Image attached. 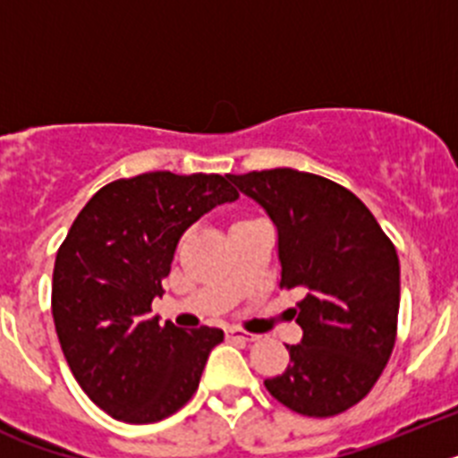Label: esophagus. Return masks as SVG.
Listing matches in <instances>:
<instances>
[{"label":"esophagus","instance_id":"esophagus-1","mask_svg":"<svg viewBox=\"0 0 458 458\" xmlns=\"http://www.w3.org/2000/svg\"><path fill=\"white\" fill-rule=\"evenodd\" d=\"M226 337L242 339V342H257L259 335H250V333H245V330H241V327H229V330H226Z\"/></svg>","mask_w":458,"mask_h":458}]
</instances>
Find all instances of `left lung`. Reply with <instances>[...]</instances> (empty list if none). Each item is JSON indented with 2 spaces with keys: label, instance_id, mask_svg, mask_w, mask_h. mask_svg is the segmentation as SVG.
<instances>
[{
  "label": "left lung",
  "instance_id": "obj_1",
  "mask_svg": "<svg viewBox=\"0 0 458 458\" xmlns=\"http://www.w3.org/2000/svg\"><path fill=\"white\" fill-rule=\"evenodd\" d=\"M277 232L279 284L293 307L301 344L291 365L266 378L277 402L310 418L344 412L374 387L394 349L399 257L371 210L342 185L298 169L229 174Z\"/></svg>",
  "mask_w": 458,
  "mask_h": 458
}]
</instances>
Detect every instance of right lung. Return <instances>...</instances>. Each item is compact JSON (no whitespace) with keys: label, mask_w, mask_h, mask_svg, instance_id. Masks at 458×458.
<instances>
[{"label":"right lung","mask_w":458,"mask_h":458,"mask_svg":"<svg viewBox=\"0 0 458 458\" xmlns=\"http://www.w3.org/2000/svg\"><path fill=\"white\" fill-rule=\"evenodd\" d=\"M238 192L220 174L121 179L93 194L56 252L52 317L72 376L131 424L167 418L199 387L220 327L192 333L151 317L181 236Z\"/></svg>","instance_id":"add662e5"}]
</instances>
